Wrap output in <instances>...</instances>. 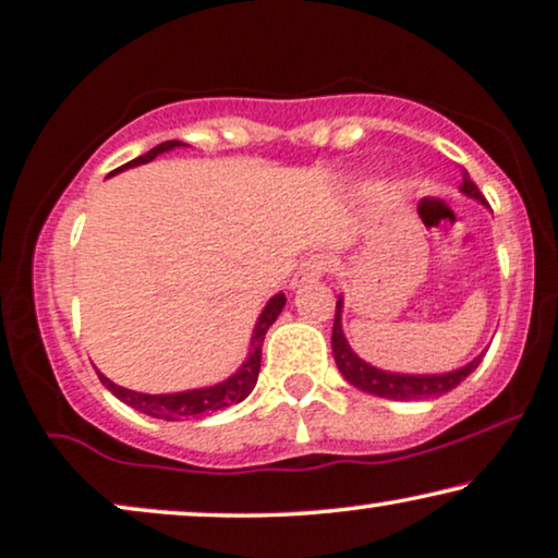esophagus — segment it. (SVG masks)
I'll use <instances>...</instances> for the list:
<instances>
[{"instance_id": "obj_1", "label": "esophagus", "mask_w": 558, "mask_h": 558, "mask_svg": "<svg viewBox=\"0 0 558 558\" xmlns=\"http://www.w3.org/2000/svg\"><path fill=\"white\" fill-rule=\"evenodd\" d=\"M327 270H330V257H327V254H312V257L301 262L296 278H293V286L306 283V280H319Z\"/></svg>"}]
</instances>
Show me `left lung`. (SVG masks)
I'll use <instances>...</instances> for the list:
<instances>
[{
    "mask_svg": "<svg viewBox=\"0 0 558 558\" xmlns=\"http://www.w3.org/2000/svg\"><path fill=\"white\" fill-rule=\"evenodd\" d=\"M462 192L471 194V197L483 199V194L475 181L462 179ZM340 308H343V301H338L335 306V322H332V353H335V364H338L340 374L355 385L359 389H364L368 395H377V398H389V400H426V398H439V395L449 392L460 385L468 374H473L478 368L483 355L471 361L468 366L458 368V372H449V374H424V377H408V374H387L379 372V368L368 366L366 361H361L359 355L351 351L348 345L343 330H340Z\"/></svg>",
    "mask_w": 558,
    "mask_h": 558,
    "instance_id": "obj_1",
    "label": "left lung"
}]
</instances>
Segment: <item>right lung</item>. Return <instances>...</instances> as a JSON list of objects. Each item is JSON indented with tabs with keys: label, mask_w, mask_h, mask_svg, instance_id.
I'll use <instances>...</instances> for the list:
<instances>
[{
	"label": "right lung",
	"mask_w": 558,
	"mask_h": 558,
	"mask_svg": "<svg viewBox=\"0 0 558 558\" xmlns=\"http://www.w3.org/2000/svg\"><path fill=\"white\" fill-rule=\"evenodd\" d=\"M179 145H181L179 140H166V143H160L153 147V150H147L145 156H140V158L130 160V163L119 166L117 171L130 169V166L147 163V160H153L166 150H173V147H179ZM117 171H111V173H117ZM283 306H286V293H278V296L270 299V304H267L265 312H262L257 327H254L252 351H250V359H246V364L241 366L233 377H228L226 381H220V385H215V387L190 389V392H177V395H143V392H132V389L113 385V381L106 379L104 374H98V379L104 381V387L109 389L111 395H117L119 400L126 402V405H132L134 411L153 415V418L177 421V418H184V415H203V413L223 411V408H231L244 398H250L254 385H257L259 364H262V343H265V335H267V330H270L272 322L278 319V314L283 312Z\"/></svg>",
	"instance_id": "right-lung-1"
}]
</instances>
